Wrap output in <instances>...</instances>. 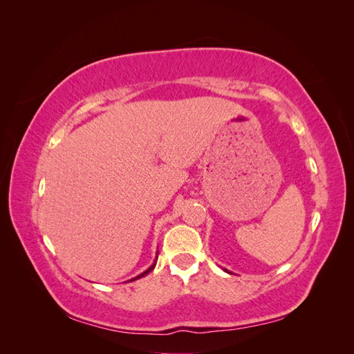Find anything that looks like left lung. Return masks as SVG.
Returning a JSON list of instances; mask_svg holds the SVG:
<instances>
[{"label": "left lung", "mask_w": 354, "mask_h": 354, "mask_svg": "<svg viewBox=\"0 0 354 354\" xmlns=\"http://www.w3.org/2000/svg\"><path fill=\"white\" fill-rule=\"evenodd\" d=\"M224 270H226V269H224ZM226 272H227V270H226ZM227 273H230V272H227Z\"/></svg>", "instance_id": "1"}]
</instances>
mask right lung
I'll list each match as a JSON object with an SVG mask.
<instances>
[{
	"label": "right lung",
	"instance_id": "add662e5",
	"mask_svg": "<svg viewBox=\"0 0 354 354\" xmlns=\"http://www.w3.org/2000/svg\"><path fill=\"white\" fill-rule=\"evenodd\" d=\"M156 254H159V252H156ZM156 260H158V255H156V259H155L153 264H152L151 267H149V269H147V270H145L143 273H140V274H138V276L133 277V279H131V281H128V282H133V281H137V279H140V277H143V276H146V274H149V273H151V272H152V270L155 269V266H156Z\"/></svg>",
	"mask_w": 354,
	"mask_h": 354
}]
</instances>
